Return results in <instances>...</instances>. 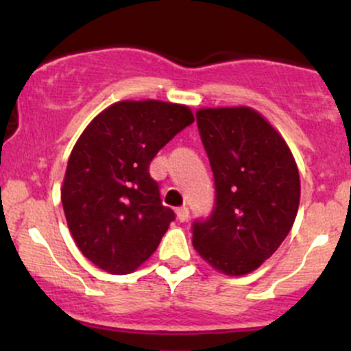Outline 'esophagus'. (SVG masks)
Segmentation results:
<instances>
[{
	"label": "esophagus",
	"instance_id": "1",
	"mask_svg": "<svg viewBox=\"0 0 351 351\" xmlns=\"http://www.w3.org/2000/svg\"><path fill=\"white\" fill-rule=\"evenodd\" d=\"M189 215H190V212H189V208H186V207H180L178 210H176V217H178L180 222L189 221Z\"/></svg>",
	"mask_w": 351,
	"mask_h": 351
}]
</instances>
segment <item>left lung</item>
Returning <instances> with one entry per match:
<instances>
[{
  "label": "left lung",
  "instance_id": "8db88e82",
  "mask_svg": "<svg viewBox=\"0 0 351 351\" xmlns=\"http://www.w3.org/2000/svg\"><path fill=\"white\" fill-rule=\"evenodd\" d=\"M197 125L214 173L215 204L207 219L193 222V246L221 274L246 275L292 229L299 169L284 137L253 108H200Z\"/></svg>",
  "mask_w": 351,
  "mask_h": 351
}]
</instances>
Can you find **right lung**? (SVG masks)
<instances>
[{"instance_id": "obj_1", "label": "right lung", "mask_w": 351, "mask_h": 351, "mask_svg": "<svg viewBox=\"0 0 351 351\" xmlns=\"http://www.w3.org/2000/svg\"><path fill=\"white\" fill-rule=\"evenodd\" d=\"M192 122L185 105L119 101L81 134L61 200L74 243L98 268L130 274L156 251L175 212L162 205L149 165Z\"/></svg>"}]
</instances>
